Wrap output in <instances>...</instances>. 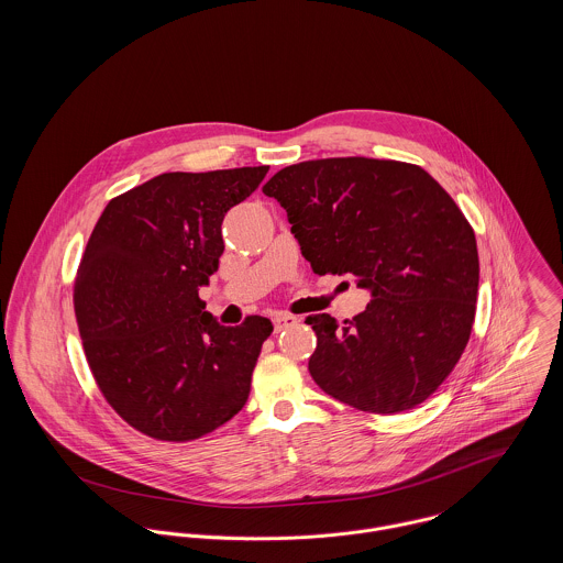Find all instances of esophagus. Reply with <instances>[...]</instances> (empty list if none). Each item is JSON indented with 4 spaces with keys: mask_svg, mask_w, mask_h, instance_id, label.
Masks as SVG:
<instances>
[{
    "mask_svg": "<svg viewBox=\"0 0 563 563\" xmlns=\"http://www.w3.org/2000/svg\"><path fill=\"white\" fill-rule=\"evenodd\" d=\"M299 322L297 317H292V314H284V312H279V314H275L273 317V324H275V331H282V329H288V327H295Z\"/></svg>",
    "mask_w": 563,
    "mask_h": 563,
    "instance_id": "34e87169",
    "label": "esophagus"
}]
</instances>
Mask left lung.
Returning <instances> with one entry per match:
<instances>
[{"label": "left lung", "mask_w": 563, "mask_h": 563, "mask_svg": "<svg viewBox=\"0 0 563 563\" xmlns=\"http://www.w3.org/2000/svg\"><path fill=\"white\" fill-rule=\"evenodd\" d=\"M262 192L286 210L317 275L371 292L353 321L306 319L322 393L371 413L429 399L468 344L479 290L475 232L451 195L416 164L375 158L299 162Z\"/></svg>", "instance_id": "1"}]
</instances>
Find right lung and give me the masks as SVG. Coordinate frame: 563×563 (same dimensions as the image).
Here are the masks:
<instances>
[{"instance_id": "obj_1", "label": "right lung", "mask_w": 563, "mask_h": 563, "mask_svg": "<svg viewBox=\"0 0 563 563\" xmlns=\"http://www.w3.org/2000/svg\"><path fill=\"white\" fill-rule=\"evenodd\" d=\"M266 173H162L114 197L88 239L74 290L84 353L106 401L150 438L197 440L249 399L273 324L225 327L199 288L219 271L228 210Z\"/></svg>"}]
</instances>
